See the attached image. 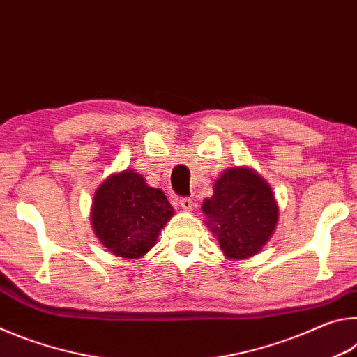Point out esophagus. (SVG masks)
Instances as JSON below:
<instances>
[{
	"mask_svg": "<svg viewBox=\"0 0 357 357\" xmlns=\"http://www.w3.org/2000/svg\"><path fill=\"white\" fill-rule=\"evenodd\" d=\"M179 204H181V208H183L184 211H192V208H193V200L190 197H183L179 200Z\"/></svg>",
	"mask_w": 357,
	"mask_h": 357,
	"instance_id": "obj_1",
	"label": "esophagus"
}]
</instances>
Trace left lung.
<instances>
[{"label": "left lung", "instance_id": "8db88e82", "mask_svg": "<svg viewBox=\"0 0 357 357\" xmlns=\"http://www.w3.org/2000/svg\"><path fill=\"white\" fill-rule=\"evenodd\" d=\"M211 231L228 258L255 255L268 243L279 219L273 190L250 168H228L203 202Z\"/></svg>", "mask_w": 357, "mask_h": 357}]
</instances>
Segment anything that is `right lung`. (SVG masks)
I'll return each instance as SVG.
<instances>
[{"label": "right lung", "mask_w": 357, "mask_h": 357, "mask_svg": "<svg viewBox=\"0 0 357 357\" xmlns=\"http://www.w3.org/2000/svg\"><path fill=\"white\" fill-rule=\"evenodd\" d=\"M173 208L164 192L149 187L132 170L112 174L94 195L91 222L108 250L135 259L149 252Z\"/></svg>", "instance_id": "add662e5"}]
</instances>
